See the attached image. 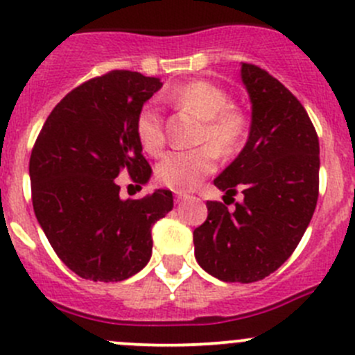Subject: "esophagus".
I'll list each match as a JSON object with an SVG mask.
<instances>
[{"label":"esophagus","mask_w":355,"mask_h":355,"mask_svg":"<svg viewBox=\"0 0 355 355\" xmlns=\"http://www.w3.org/2000/svg\"><path fill=\"white\" fill-rule=\"evenodd\" d=\"M184 199H187V194H185V192H177V194H175V200H177V202H180V200Z\"/></svg>","instance_id":"34e87169"}]
</instances>
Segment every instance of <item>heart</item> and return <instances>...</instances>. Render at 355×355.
Listing matches in <instances>:
<instances>
[{
	"label": "heart",
	"instance_id": "heart-1",
	"mask_svg": "<svg viewBox=\"0 0 355 355\" xmlns=\"http://www.w3.org/2000/svg\"><path fill=\"white\" fill-rule=\"evenodd\" d=\"M168 101L196 113L202 121L199 141L209 142L210 148L194 151H170L159 159L156 177L173 191H191L216 168L214 153L232 156L239 151L245 137L247 120L239 110L232 108V99L225 89L206 80H192L171 89ZM135 134L139 144L149 155L163 149V118L155 103H148L135 118Z\"/></svg>",
	"mask_w": 355,
	"mask_h": 355
}]
</instances>
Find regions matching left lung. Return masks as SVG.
Here are the masks:
<instances>
[{
    "mask_svg": "<svg viewBox=\"0 0 355 355\" xmlns=\"http://www.w3.org/2000/svg\"><path fill=\"white\" fill-rule=\"evenodd\" d=\"M241 78L250 101L249 135L214 185L225 196L241 189L244 200L232 211L209 200L194 250L199 266L218 280L252 284L288 259L313 218L320 141L307 111L280 80L249 63L241 65Z\"/></svg>",
    "mask_w": 355,
    "mask_h": 355,
    "instance_id": "1",
    "label": "left lung"
}]
</instances>
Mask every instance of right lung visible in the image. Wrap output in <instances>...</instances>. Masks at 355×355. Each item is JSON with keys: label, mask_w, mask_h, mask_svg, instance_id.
<instances>
[{"label": "right lung", "mask_w": 355, "mask_h": 355, "mask_svg": "<svg viewBox=\"0 0 355 355\" xmlns=\"http://www.w3.org/2000/svg\"><path fill=\"white\" fill-rule=\"evenodd\" d=\"M163 87L156 77L114 70L78 85L55 106L28 163L34 213L60 259L85 280L121 282L151 259V228L173 207L156 189L121 199L114 178L128 173L146 185L135 118Z\"/></svg>", "instance_id": "add662e5"}]
</instances>
